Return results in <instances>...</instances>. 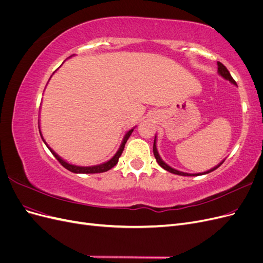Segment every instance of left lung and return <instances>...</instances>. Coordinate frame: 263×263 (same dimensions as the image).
Segmentation results:
<instances>
[{
  "instance_id": "8db88e82",
  "label": "left lung",
  "mask_w": 263,
  "mask_h": 263,
  "mask_svg": "<svg viewBox=\"0 0 263 263\" xmlns=\"http://www.w3.org/2000/svg\"><path fill=\"white\" fill-rule=\"evenodd\" d=\"M217 67H218V73H219L222 78H225V79H227V80H229V81L232 82V83L236 84V81L234 80L233 77L230 76L228 69H227L224 65H222L221 62L217 61ZM154 155H155V158H156L157 162L159 163V165L162 166V168H163L164 170L169 171V172H171V173H173V174H179V176H183V177H194V176H200V174L202 176V174L210 173V172H212V171H214V170H216V169L218 168V166L222 163V162H221V163H219L218 165H216V166H215V168H213V169H211V170H209V171H206V172H204V173H198V174H190V173H185V172L178 171V170H176V169L171 168V166H169L168 164L164 163V162L161 160V158H160V156L158 155V151H157V148H156V139H155V141H154Z\"/></svg>"
}]
</instances>
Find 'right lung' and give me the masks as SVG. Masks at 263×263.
I'll list each match as a JSON object with an SVG mask.
<instances>
[{"label":"right lung","mask_w":263,"mask_h":263,"mask_svg":"<svg viewBox=\"0 0 263 263\" xmlns=\"http://www.w3.org/2000/svg\"><path fill=\"white\" fill-rule=\"evenodd\" d=\"M133 130H134V129H130L128 133H127V134L125 135V137H124V140H123V142H122L121 148H119V150L117 151L116 155H115L112 159H110L109 161H107V162H105V163L99 164V165H94V166H79V165L70 164V163L66 162L65 160H62V159H61L57 154H55L52 149H50L48 146H47V147L49 148V150L51 151V154L54 156L55 159H57V160L59 161V163L63 166V168H66L67 170H69V171H71V172H73V173H102V172L108 171L109 169H112L113 166H115V165L117 164L119 157H121V155L123 154V150H124V148H125L126 141H127V139L129 138V136L132 135Z\"/></svg>","instance_id":"add662e5"}]
</instances>
